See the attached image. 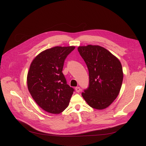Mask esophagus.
<instances>
[{"instance_id": "1", "label": "esophagus", "mask_w": 146, "mask_h": 146, "mask_svg": "<svg viewBox=\"0 0 146 146\" xmlns=\"http://www.w3.org/2000/svg\"><path fill=\"white\" fill-rule=\"evenodd\" d=\"M75 89H76V91L77 92H80V90H81V89H80V87H76L75 88Z\"/></svg>"}]
</instances>
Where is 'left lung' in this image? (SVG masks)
Instances as JSON below:
<instances>
[{"label":"left lung","mask_w":146,"mask_h":146,"mask_svg":"<svg viewBox=\"0 0 146 146\" xmlns=\"http://www.w3.org/2000/svg\"><path fill=\"white\" fill-rule=\"evenodd\" d=\"M89 70V86L82 95L88 104L96 110L109 106L120 91L123 72L119 60L99 45L78 47Z\"/></svg>","instance_id":"1"}]
</instances>
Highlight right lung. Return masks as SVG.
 <instances>
[{"mask_svg":"<svg viewBox=\"0 0 146 146\" xmlns=\"http://www.w3.org/2000/svg\"><path fill=\"white\" fill-rule=\"evenodd\" d=\"M75 47H55L40 53L31 64L27 76L29 93L44 111L60 113L68 106L74 89L62 72L64 60Z\"/></svg>","mask_w":146,"mask_h":146,"instance_id":"right-lung-1","label":"right lung"}]
</instances>
